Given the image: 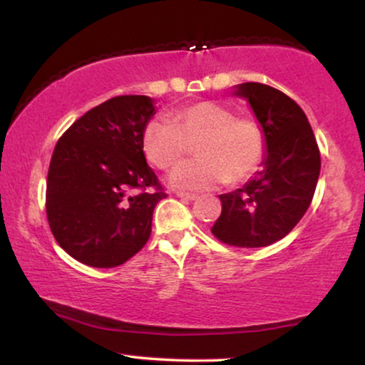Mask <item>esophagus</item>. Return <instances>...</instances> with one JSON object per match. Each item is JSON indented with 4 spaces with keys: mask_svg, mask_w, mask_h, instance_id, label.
<instances>
[{
    "mask_svg": "<svg viewBox=\"0 0 365 365\" xmlns=\"http://www.w3.org/2000/svg\"><path fill=\"white\" fill-rule=\"evenodd\" d=\"M176 196L178 197H181V199H184V201H194V199H197V196L196 194H191V192H176Z\"/></svg>",
    "mask_w": 365,
    "mask_h": 365,
    "instance_id": "34e87169",
    "label": "esophagus"
}]
</instances>
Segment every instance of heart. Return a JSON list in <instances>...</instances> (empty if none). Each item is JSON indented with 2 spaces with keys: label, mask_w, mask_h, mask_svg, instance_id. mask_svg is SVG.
<instances>
[{
  "label": "heart",
  "mask_w": 365,
  "mask_h": 365,
  "mask_svg": "<svg viewBox=\"0 0 365 365\" xmlns=\"http://www.w3.org/2000/svg\"><path fill=\"white\" fill-rule=\"evenodd\" d=\"M196 143L197 160L174 169L169 178L179 189H209L241 184L254 176L266 158V134L254 118L236 116L231 108L199 101L156 119L143 131V151L161 171H171Z\"/></svg>",
  "instance_id": "1"
}]
</instances>
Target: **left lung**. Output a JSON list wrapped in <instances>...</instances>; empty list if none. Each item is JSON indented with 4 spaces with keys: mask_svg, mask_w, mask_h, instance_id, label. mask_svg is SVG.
I'll use <instances>...</instances> for the list:
<instances>
[{
    "mask_svg": "<svg viewBox=\"0 0 365 365\" xmlns=\"http://www.w3.org/2000/svg\"><path fill=\"white\" fill-rule=\"evenodd\" d=\"M246 98L266 134L262 171L237 191L221 194L214 237L232 247H264L286 237L306 214L321 173V153L301 106L279 89L244 83Z\"/></svg>",
    "mask_w": 365,
    "mask_h": 365,
    "instance_id": "left-lung-1",
    "label": "left lung"
}]
</instances>
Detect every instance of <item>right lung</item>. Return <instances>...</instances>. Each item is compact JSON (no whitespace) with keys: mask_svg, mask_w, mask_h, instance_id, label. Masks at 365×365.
Instances as JSON below:
<instances>
[{"mask_svg":"<svg viewBox=\"0 0 365 365\" xmlns=\"http://www.w3.org/2000/svg\"><path fill=\"white\" fill-rule=\"evenodd\" d=\"M153 99L126 94L76 119L56 143L46 182V216L69 256L116 267L151 236L153 212L166 191L143 153Z\"/></svg>","mask_w":365,"mask_h":365,"instance_id":"right-lung-1","label":"right lung"}]
</instances>
